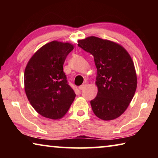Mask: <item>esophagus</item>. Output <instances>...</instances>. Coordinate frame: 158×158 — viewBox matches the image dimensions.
<instances>
[{
	"label": "esophagus",
	"mask_w": 158,
	"mask_h": 158,
	"mask_svg": "<svg viewBox=\"0 0 158 158\" xmlns=\"http://www.w3.org/2000/svg\"><path fill=\"white\" fill-rule=\"evenodd\" d=\"M85 86H86V84H83L82 85H81L79 86V89L80 90H84L85 88Z\"/></svg>",
	"instance_id": "obj_1"
}]
</instances>
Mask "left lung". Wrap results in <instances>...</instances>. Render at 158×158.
Returning <instances> with one entry per match:
<instances>
[{"label": "left lung", "instance_id": "1", "mask_svg": "<svg viewBox=\"0 0 158 158\" xmlns=\"http://www.w3.org/2000/svg\"><path fill=\"white\" fill-rule=\"evenodd\" d=\"M78 46L93 56L98 94L90 101L99 118L111 121L124 113L135 95L137 73L129 53L121 44L90 36L78 40Z\"/></svg>", "mask_w": 158, "mask_h": 158}]
</instances>
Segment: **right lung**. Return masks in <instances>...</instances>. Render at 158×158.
Returning a JSON list of instances; mask_svg holds the SVG:
<instances>
[{"mask_svg":"<svg viewBox=\"0 0 158 158\" xmlns=\"http://www.w3.org/2000/svg\"><path fill=\"white\" fill-rule=\"evenodd\" d=\"M73 49L69 42H50L40 48L26 65V96L35 110L47 118H63L75 98L63 69L67 56Z\"/></svg>","mask_w":158,"mask_h":158,"instance_id":"right-lung-1","label":"right lung"}]
</instances>
